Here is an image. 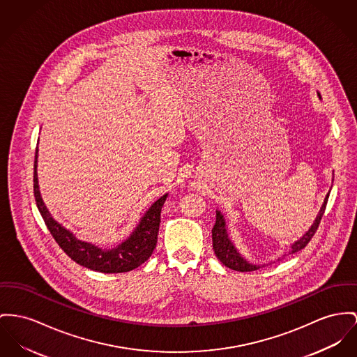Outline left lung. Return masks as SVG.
Listing matches in <instances>:
<instances>
[{"mask_svg": "<svg viewBox=\"0 0 357 357\" xmlns=\"http://www.w3.org/2000/svg\"><path fill=\"white\" fill-rule=\"evenodd\" d=\"M318 97L321 98L319 93H318ZM328 199H329V193L326 195V197L324 200V204H322L319 213L317 215L314 223L311 225L309 231H306V234L303 237L299 238L298 241H295L291 245L289 255L302 250L309 243L310 239L312 238V236L315 234V231H317V229L319 226V222H321L324 213L326 210ZM213 248H214L215 255H216L218 260L222 262L223 265H226L227 268H230V269H234V271H238V272H252V271L260 269V265L250 264V262L246 261L239 255V252L236 249L234 243L229 238L227 230H226V222H225L223 215L220 214V211H216V220H215L214 227H213Z\"/></svg>", "mask_w": 357, "mask_h": 357, "instance_id": "8db88e82", "label": "left lung"}]
</instances>
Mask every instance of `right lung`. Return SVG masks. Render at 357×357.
<instances>
[{
    "mask_svg": "<svg viewBox=\"0 0 357 357\" xmlns=\"http://www.w3.org/2000/svg\"><path fill=\"white\" fill-rule=\"evenodd\" d=\"M36 167L38 149L35 153L33 162V195L36 206L39 213L43 216V220L51 236L73 261L92 271H98L104 273H121L138 268L151 256L157 245L161 222V208L167 200V193L151 204V207L141 218L139 225L130 237L123 241L116 248L101 249L93 243L78 239L72 231L66 230L51 216L40 196Z\"/></svg>",
    "mask_w": 357,
    "mask_h": 357,
    "instance_id": "right-lung-1",
    "label": "right lung"
}]
</instances>
